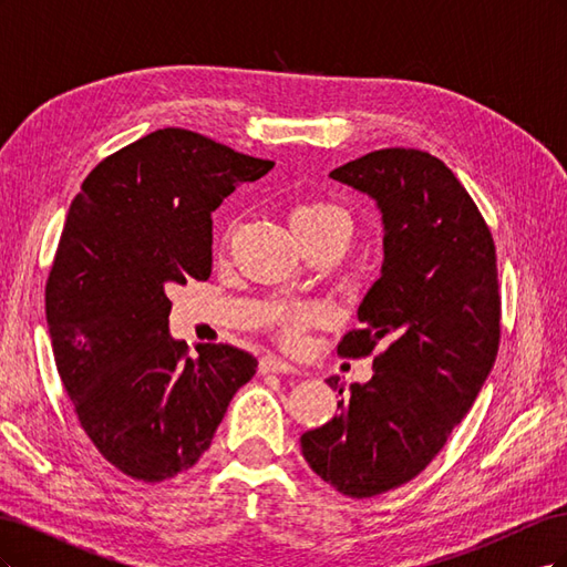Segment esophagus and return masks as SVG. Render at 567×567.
I'll return each instance as SVG.
<instances>
[{
	"label": "esophagus",
	"mask_w": 567,
	"mask_h": 567,
	"mask_svg": "<svg viewBox=\"0 0 567 567\" xmlns=\"http://www.w3.org/2000/svg\"><path fill=\"white\" fill-rule=\"evenodd\" d=\"M257 369H260V373H298V369L293 364L286 362V359H281V357H274V354H265Z\"/></svg>",
	"instance_id": "1"
}]
</instances>
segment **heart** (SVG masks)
I'll use <instances>...</instances> for the list:
<instances>
[{
  "label": "heart",
  "instance_id": "b5f03b06",
  "mask_svg": "<svg viewBox=\"0 0 567 567\" xmlns=\"http://www.w3.org/2000/svg\"><path fill=\"white\" fill-rule=\"evenodd\" d=\"M290 225L298 238L321 234L331 227H348V215L340 205L331 200L312 198L298 203L293 213H290ZM229 248V238H225V250ZM274 317V329H277V338L284 342L286 348H300L305 340V331L315 326L321 319V310L317 305L307 302H293V305H281Z\"/></svg>",
  "mask_w": 567,
  "mask_h": 567
}]
</instances>
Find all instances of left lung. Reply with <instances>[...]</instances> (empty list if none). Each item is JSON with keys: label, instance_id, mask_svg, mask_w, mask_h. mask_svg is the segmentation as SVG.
Returning a JSON list of instances; mask_svg holds the SVG:
<instances>
[{"label": "left lung", "instance_id": "left-lung-1", "mask_svg": "<svg viewBox=\"0 0 567 567\" xmlns=\"http://www.w3.org/2000/svg\"><path fill=\"white\" fill-rule=\"evenodd\" d=\"M331 177L379 200L385 225L383 274L359 305L362 326L336 350L348 359L382 350L371 381L352 383L340 414L300 444L336 492L369 499L440 454L492 371L502 338L496 250L471 194L427 151H371Z\"/></svg>", "mask_w": 567, "mask_h": 567}]
</instances>
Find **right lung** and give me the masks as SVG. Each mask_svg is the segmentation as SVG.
I'll use <instances>...</instances> for the list:
<instances>
[{
	"label": "right lung",
	"instance_id": "add662e5",
	"mask_svg": "<svg viewBox=\"0 0 567 567\" xmlns=\"http://www.w3.org/2000/svg\"><path fill=\"white\" fill-rule=\"evenodd\" d=\"M271 161L192 130L151 132L101 161L73 198L44 302L61 383L82 431L142 483L188 471L257 369L227 342L167 333V290L213 269V213Z\"/></svg>",
	"mask_w": 567,
	"mask_h": 567
}]
</instances>
